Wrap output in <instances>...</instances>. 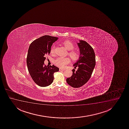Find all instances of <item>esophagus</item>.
<instances>
[{
    "mask_svg": "<svg viewBox=\"0 0 129 129\" xmlns=\"http://www.w3.org/2000/svg\"><path fill=\"white\" fill-rule=\"evenodd\" d=\"M65 70L64 69H62L59 68V71H64Z\"/></svg>",
    "mask_w": 129,
    "mask_h": 129,
    "instance_id": "esophagus-1",
    "label": "esophagus"
}]
</instances>
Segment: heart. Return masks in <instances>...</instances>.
<instances>
[{"instance_id":"heart-1","label":"heart","mask_w":129,"mask_h":129,"mask_svg":"<svg viewBox=\"0 0 129 129\" xmlns=\"http://www.w3.org/2000/svg\"><path fill=\"white\" fill-rule=\"evenodd\" d=\"M62 44L64 47L68 50H70L68 53L69 56L74 61H76L79 59L80 57V53L76 50H73L74 46L73 43L68 40H67L63 42ZM55 47L53 46L50 49V53L53 54L54 53ZM70 59L69 57H58L54 61V63L57 67L61 68H63L67 65L70 63Z\"/></svg>"}]
</instances>
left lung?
Returning <instances> with one entry per match:
<instances>
[{"instance_id": "1", "label": "left lung", "mask_w": 129, "mask_h": 129, "mask_svg": "<svg viewBox=\"0 0 129 129\" xmlns=\"http://www.w3.org/2000/svg\"><path fill=\"white\" fill-rule=\"evenodd\" d=\"M80 50L79 60L74 64L75 68L72 70L73 75L67 79V82L73 88H79L85 85L91 78L95 66V56L92 47L86 41L80 40L77 43Z\"/></svg>"}]
</instances>
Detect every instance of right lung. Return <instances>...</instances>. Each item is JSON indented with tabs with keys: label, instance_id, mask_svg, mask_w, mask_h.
Instances as JSON below:
<instances>
[{
	"label": "right lung",
	"instance_id": "add662e5",
	"mask_svg": "<svg viewBox=\"0 0 129 129\" xmlns=\"http://www.w3.org/2000/svg\"><path fill=\"white\" fill-rule=\"evenodd\" d=\"M58 38L44 35L34 41L29 46L27 57V69L35 83L41 87L48 86L53 82V74L59 69L53 65H44L46 54L50 53L53 43Z\"/></svg>",
	"mask_w": 129,
	"mask_h": 129
}]
</instances>
